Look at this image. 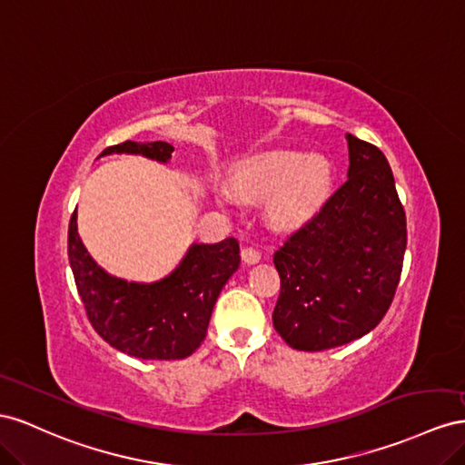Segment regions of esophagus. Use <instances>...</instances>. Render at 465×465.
<instances>
[{
  "label": "esophagus",
  "mask_w": 465,
  "mask_h": 465,
  "mask_svg": "<svg viewBox=\"0 0 465 465\" xmlns=\"http://www.w3.org/2000/svg\"><path fill=\"white\" fill-rule=\"evenodd\" d=\"M242 259L245 264H257L261 261L259 251H255L253 247H243L242 249Z\"/></svg>",
  "instance_id": "34e87169"
}]
</instances>
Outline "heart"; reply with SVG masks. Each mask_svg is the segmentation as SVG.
Wrapping results in <instances>:
<instances>
[{"instance_id": "obj_1", "label": "heart", "mask_w": 465, "mask_h": 465, "mask_svg": "<svg viewBox=\"0 0 465 465\" xmlns=\"http://www.w3.org/2000/svg\"><path fill=\"white\" fill-rule=\"evenodd\" d=\"M230 181L235 194L243 201H271V222L282 230H292L322 208L331 191L333 171L323 155L274 150L237 162ZM216 201L223 208L235 206V198L228 191H218Z\"/></svg>"}]
</instances>
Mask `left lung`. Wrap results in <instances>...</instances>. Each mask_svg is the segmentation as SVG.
Listing matches in <instances>:
<instances>
[{"instance_id": "1", "label": "left lung", "mask_w": 465, "mask_h": 465, "mask_svg": "<svg viewBox=\"0 0 465 465\" xmlns=\"http://www.w3.org/2000/svg\"><path fill=\"white\" fill-rule=\"evenodd\" d=\"M347 183L274 253V329L292 349L327 351L370 333L393 300L407 247L405 210L376 145L347 134Z\"/></svg>"}]
</instances>
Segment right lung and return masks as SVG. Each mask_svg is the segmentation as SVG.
I'll use <instances>...</instances> for the list:
<instances>
[{
	"label": "right lung",
	"mask_w": 465,
	"mask_h": 465,
	"mask_svg": "<svg viewBox=\"0 0 465 465\" xmlns=\"http://www.w3.org/2000/svg\"><path fill=\"white\" fill-rule=\"evenodd\" d=\"M167 142H124L103 155H142L169 163ZM68 257L91 325L113 349L142 361H181L206 337L212 310L222 288L240 269V243L233 237L218 243H191L167 276L153 282H128L104 271L89 255L77 233V214L70 220Z\"/></svg>",
	"instance_id": "obj_1"
}]
</instances>
